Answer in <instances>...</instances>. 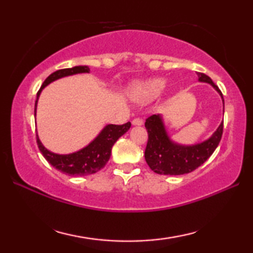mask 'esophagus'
<instances>
[{
  "label": "esophagus",
  "instance_id": "obj_1",
  "mask_svg": "<svg viewBox=\"0 0 253 253\" xmlns=\"http://www.w3.org/2000/svg\"><path fill=\"white\" fill-rule=\"evenodd\" d=\"M131 124L134 126H142L143 124H144V122H143V119L142 118H135L134 121L131 122Z\"/></svg>",
  "mask_w": 253,
  "mask_h": 253
}]
</instances>
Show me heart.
Segmentation results:
<instances>
[{
    "label": "heart",
    "mask_w": 253,
    "mask_h": 253,
    "mask_svg": "<svg viewBox=\"0 0 253 253\" xmlns=\"http://www.w3.org/2000/svg\"><path fill=\"white\" fill-rule=\"evenodd\" d=\"M165 87V80L154 78L145 81H137L129 87L131 98L139 102H147L155 99Z\"/></svg>",
    "instance_id": "heart-1"
}]
</instances>
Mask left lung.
Masks as SVG:
<instances>
[{
	"label": "left lung",
	"mask_w": 253,
	"mask_h": 253,
	"mask_svg": "<svg viewBox=\"0 0 253 253\" xmlns=\"http://www.w3.org/2000/svg\"><path fill=\"white\" fill-rule=\"evenodd\" d=\"M198 76L201 83L210 84L220 93L224 106L223 95L212 79L202 72H198ZM145 127L148 132L145 160L153 172L161 175H183L193 172L215 151L223 132L222 122L213 135L204 142L195 145H179L169 138L161 115L148 117Z\"/></svg>",
	"instance_id": "8db88e82"
}]
</instances>
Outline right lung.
Returning a JSON list of instances; mask_svg holds the SVG:
<instances>
[{"instance_id":"right-lung-1","label":"right lung","mask_w":253,"mask_h":253,"mask_svg":"<svg viewBox=\"0 0 253 253\" xmlns=\"http://www.w3.org/2000/svg\"><path fill=\"white\" fill-rule=\"evenodd\" d=\"M90 71L87 66H77L67 69H60L51 74L48 78L42 84L40 90L37 93L36 108H34V115L37 111V104L39 99L42 89L46 87L52 81L58 80L63 77L77 75V74H88ZM131 124L128 122L124 125H107L104 127L99 135L92 140L87 146L81 148L80 151L66 154V155H60V154L52 153L46 149L40 142L39 136L37 135V143L39 146L42 155L48 161L54 169L60 172L72 176H84V175H90L97 173L98 170L105 168L107 162L109 161L111 155V148L114 144L117 142L119 137L123 136L126 131H128Z\"/></svg>"}]
</instances>
